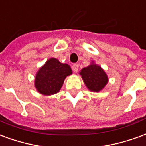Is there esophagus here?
<instances>
[{"instance_id":"34e87169","label":"esophagus","mask_w":146,"mask_h":146,"mask_svg":"<svg viewBox=\"0 0 146 146\" xmlns=\"http://www.w3.org/2000/svg\"><path fill=\"white\" fill-rule=\"evenodd\" d=\"M72 69L74 71V73H77L78 72V70H79V66L78 64H73V66H72Z\"/></svg>"}]
</instances>
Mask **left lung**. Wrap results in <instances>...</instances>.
Instances as JSON below:
<instances>
[{
  "label": "left lung",
  "mask_w": 146,
  "mask_h": 146,
  "mask_svg": "<svg viewBox=\"0 0 146 146\" xmlns=\"http://www.w3.org/2000/svg\"><path fill=\"white\" fill-rule=\"evenodd\" d=\"M80 74L87 88L92 92L101 91L108 82V77L104 70L95 64H91L82 69Z\"/></svg>",
  "instance_id": "8db88e82"
}]
</instances>
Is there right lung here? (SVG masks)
<instances>
[{
    "label": "right lung",
    "instance_id": "1",
    "mask_svg": "<svg viewBox=\"0 0 146 146\" xmlns=\"http://www.w3.org/2000/svg\"><path fill=\"white\" fill-rule=\"evenodd\" d=\"M72 74L69 65L51 58L39 70L35 78V87L40 94L50 95L59 92L64 80Z\"/></svg>",
    "mask_w": 146,
    "mask_h": 146
}]
</instances>
